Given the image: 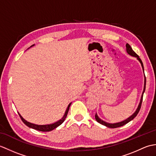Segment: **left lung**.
<instances>
[{
    "label": "left lung",
    "instance_id": "1",
    "mask_svg": "<svg viewBox=\"0 0 156 156\" xmlns=\"http://www.w3.org/2000/svg\"><path fill=\"white\" fill-rule=\"evenodd\" d=\"M126 48H127V53H128V54H129V55H132V56H133V57L137 58V59H138V60L140 62L141 64V66H142V68H143V69H144V71L143 63H142L141 59L140 58V57H139V55L136 54V53H135V52L133 50V49H132L130 45H129V44H127V45H126ZM145 84H146V78H145V76L144 88L143 93H142V96H141V101H140V105H139V106H138V107H137V108L136 111H135V112H134V113L130 117H129L128 119H126V120H125V121H121V122H117V123H113V124H112V123H108V122H106L103 121L102 120H101V119L98 117V115H97V113H96V115H95V119H96V120H97V121L98 122H99V123H101V124H102V125H103L106 126V127H109V128H117V127H121V126H123V125H125L127 124V122H129V121H131V120H133V119L135 117H136L137 115L138 114L139 111H140V108H141V103H142V101H143V96H144V93L145 90Z\"/></svg>",
    "mask_w": 156,
    "mask_h": 156
}]
</instances>
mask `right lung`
<instances>
[{
	"instance_id": "1",
	"label": "right lung",
	"mask_w": 156,
	"mask_h": 156,
	"mask_svg": "<svg viewBox=\"0 0 156 156\" xmlns=\"http://www.w3.org/2000/svg\"><path fill=\"white\" fill-rule=\"evenodd\" d=\"M33 45H31V46H33ZM70 105H71V103H69L67 109H66V111L65 112V114L64 115V117H62V119H61L60 120H59L58 121L55 122L53 124L44 125H38L33 124V123H31V122H27V121H25V119L21 117V115H20L19 113V115L20 116V117H21L22 121L24 122V123L26 125L28 126L29 127L34 129H35V130H37V131H52L53 129H55L56 127H58V126L60 125L62 123V122L65 121V119L66 118V116H67V115H68V112L69 108V107H70Z\"/></svg>"
}]
</instances>
